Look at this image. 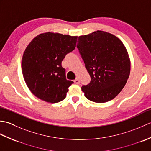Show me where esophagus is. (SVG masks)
<instances>
[{
    "label": "esophagus",
    "instance_id": "1",
    "mask_svg": "<svg viewBox=\"0 0 151 151\" xmlns=\"http://www.w3.org/2000/svg\"><path fill=\"white\" fill-rule=\"evenodd\" d=\"M74 82H75V84H78L79 83H80V81H79L78 78L76 77V79L75 80V81H74Z\"/></svg>",
    "mask_w": 151,
    "mask_h": 151
}]
</instances>
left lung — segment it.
Listing matches in <instances>:
<instances>
[{"mask_svg":"<svg viewBox=\"0 0 151 151\" xmlns=\"http://www.w3.org/2000/svg\"><path fill=\"white\" fill-rule=\"evenodd\" d=\"M77 48L91 77L82 90L89 101L103 103L114 99L126 84L130 72L129 54L113 34L98 30L78 37Z\"/></svg>","mask_w":151,"mask_h":151,"instance_id":"left-lung-1","label":"left lung"}]
</instances>
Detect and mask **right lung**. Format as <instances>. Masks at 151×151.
I'll return each mask as SVG.
<instances>
[{
	"label": "right lung",
	"instance_id": "add662e5",
	"mask_svg": "<svg viewBox=\"0 0 151 151\" xmlns=\"http://www.w3.org/2000/svg\"><path fill=\"white\" fill-rule=\"evenodd\" d=\"M77 36L47 32L34 38L22 58L24 81L41 100L56 103L66 97L73 81H67L62 62L75 49Z\"/></svg>",
	"mask_w": 151,
	"mask_h": 151
}]
</instances>
